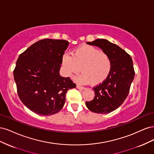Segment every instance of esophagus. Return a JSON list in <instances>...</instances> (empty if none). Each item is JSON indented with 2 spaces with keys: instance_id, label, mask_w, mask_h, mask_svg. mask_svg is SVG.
<instances>
[{
  "instance_id": "obj_1",
  "label": "esophagus",
  "mask_w": 154,
  "mask_h": 154,
  "mask_svg": "<svg viewBox=\"0 0 154 154\" xmlns=\"http://www.w3.org/2000/svg\"><path fill=\"white\" fill-rule=\"evenodd\" d=\"M76 88H78V89H80V90H83V89H85V88L84 87H82V86L79 85H76Z\"/></svg>"
}]
</instances>
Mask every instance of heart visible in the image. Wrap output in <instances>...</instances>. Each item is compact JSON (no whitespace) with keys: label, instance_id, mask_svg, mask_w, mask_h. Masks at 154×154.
I'll return each mask as SVG.
<instances>
[{"label":"heart","instance_id":"heart-1","mask_svg":"<svg viewBox=\"0 0 154 154\" xmlns=\"http://www.w3.org/2000/svg\"><path fill=\"white\" fill-rule=\"evenodd\" d=\"M65 73L67 76L81 71L78 80L83 83L98 84L108 77L112 63L109 56L95 47L82 45L74 49L72 55L65 53L62 59Z\"/></svg>","mask_w":154,"mask_h":154}]
</instances>
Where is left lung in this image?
Masks as SVG:
<instances>
[{
  "label": "left lung",
  "mask_w": 154,
  "mask_h": 154,
  "mask_svg": "<svg viewBox=\"0 0 154 154\" xmlns=\"http://www.w3.org/2000/svg\"><path fill=\"white\" fill-rule=\"evenodd\" d=\"M87 44L97 46L108 54L112 67L106 80L93 88L94 99L85 104L93 112L108 114L122 105L128 94L135 75L132 60L125 50L107 40L97 39Z\"/></svg>",
  "instance_id": "obj_1"
}]
</instances>
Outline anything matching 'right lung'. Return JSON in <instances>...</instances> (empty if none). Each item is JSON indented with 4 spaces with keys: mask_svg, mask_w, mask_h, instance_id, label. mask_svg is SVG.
I'll return each mask as SVG.
<instances>
[{
    "mask_svg": "<svg viewBox=\"0 0 154 154\" xmlns=\"http://www.w3.org/2000/svg\"><path fill=\"white\" fill-rule=\"evenodd\" d=\"M69 43L64 40H41L17 60L13 76L18 97L37 114L58 112L64 105L67 91L76 87L69 77H62L59 73Z\"/></svg>",
    "mask_w": 154,
    "mask_h": 154,
    "instance_id": "1",
    "label": "right lung"
}]
</instances>
